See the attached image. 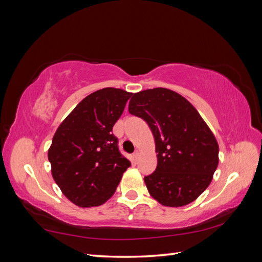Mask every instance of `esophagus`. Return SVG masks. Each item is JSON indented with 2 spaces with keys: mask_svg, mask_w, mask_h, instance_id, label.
I'll use <instances>...</instances> for the list:
<instances>
[{
  "mask_svg": "<svg viewBox=\"0 0 262 262\" xmlns=\"http://www.w3.org/2000/svg\"><path fill=\"white\" fill-rule=\"evenodd\" d=\"M133 157H134V160H135V161H137V160L139 159V151H138V150H136V151H135V153H134V154H133Z\"/></svg>",
  "mask_w": 262,
  "mask_h": 262,
  "instance_id": "obj_1",
  "label": "esophagus"
}]
</instances>
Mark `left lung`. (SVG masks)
Wrapping results in <instances>:
<instances>
[{
    "instance_id": "left-lung-1",
    "label": "left lung",
    "mask_w": 262,
    "mask_h": 262,
    "mask_svg": "<svg viewBox=\"0 0 262 262\" xmlns=\"http://www.w3.org/2000/svg\"><path fill=\"white\" fill-rule=\"evenodd\" d=\"M128 112L147 121L157 166L144 181L157 202L169 208L192 203L213 179L219 145L192 103L167 88L133 94Z\"/></svg>"
}]
</instances>
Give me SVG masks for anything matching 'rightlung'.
<instances>
[{"instance_id":"add662e5","label":"right lung","mask_w":262,"mask_h":262,"mask_svg":"<svg viewBox=\"0 0 262 262\" xmlns=\"http://www.w3.org/2000/svg\"><path fill=\"white\" fill-rule=\"evenodd\" d=\"M132 93L107 87L88 95L54 133L48 150L51 174L63 195L80 208L111 199L130 162L120 154L113 127Z\"/></svg>"}]
</instances>
